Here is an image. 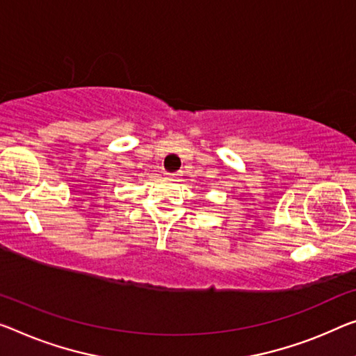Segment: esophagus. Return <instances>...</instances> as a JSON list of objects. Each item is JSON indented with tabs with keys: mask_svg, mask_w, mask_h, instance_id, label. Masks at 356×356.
Returning <instances> with one entry per match:
<instances>
[{
	"mask_svg": "<svg viewBox=\"0 0 356 356\" xmlns=\"http://www.w3.org/2000/svg\"><path fill=\"white\" fill-rule=\"evenodd\" d=\"M168 177H170V178H178L179 173H168Z\"/></svg>",
	"mask_w": 356,
	"mask_h": 356,
	"instance_id": "esophagus-1",
	"label": "esophagus"
}]
</instances>
